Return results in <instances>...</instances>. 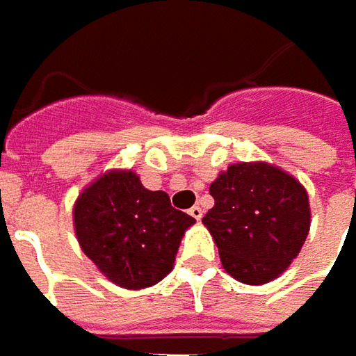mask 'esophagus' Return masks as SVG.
<instances>
[{
  "label": "esophagus",
  "mask_w": 356,
  "mask_h": 356,
  "mask_svg": "<svg viewBox=\"0 0 356 356\" xmlns=\"http://www.w3.org/2000/svg\"><path fill=\"white\" fill-rule=\"evenodd\" d=\"M190 216L200 221V219H202V216H204V211H202V207L200 206H194V207H190Z\"/></svg>",
  "instance_id": "1"
}]
</instances>
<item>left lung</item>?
Returning <instances> with one entry per match:
<instances>
[{
	"label": "left lung",
	"instance_id": "1",
	"mask_svg": "<svg viewBox=\"0 0 356 356\" xmlns=\"http://www.w3.org/2000/svg\"><path fill=\"white\" fill-rule=\"evenodd\" d=\"M209 194L216 206L202 221L216 241L223 268L245 284L278 278L309 231L304 186L270 164L241 162L219 174Z\"/></svg>",
	"mask_w": 356,
	"mask_h": 356
}]
</instances>
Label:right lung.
Returning a JSON list of instances; mask_svg holds the SVG:
<instances>
[{"label": "right lung", "instance_id": "right-lung-1", "mask_svg": "<svg viewBox=\"0 0 356 356\" xmlns=\"http://www.w3.org/2000/svg\"><path fill=\"white\" fill-rule=\"evenodd\" d=\"M195 219L174 209L166 192H150L135 172H107L74 206L82 250L111 282L139 290L172 270L184 231Z\"/></svg>", "mask_w": 356, "mask_h": 356}]
</instances>
